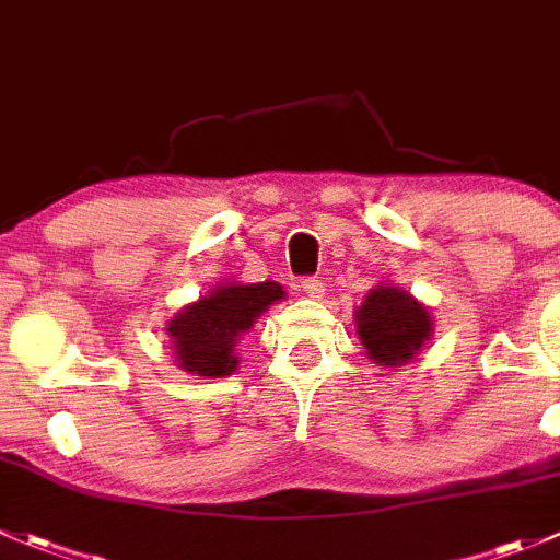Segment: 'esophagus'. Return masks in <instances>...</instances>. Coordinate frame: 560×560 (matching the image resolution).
Instances as JSON below:
<instances>
[{
  "mask_svg": "<svg viewBox=\"0 0 560 560\" xmlns=\"http://www.w3.org/2000/svg\"><path fill=\"white\" fill-rule=\"evenodd\" d=\"M301 290H303V295H308V298H323L325 287L317 276H306V279H301Z\"/></svg>",
  "mask_w": 560,
  "mask_h": 560,
  "instance_id": "obj_1",
  "label": "esophagus"
}]
</instances>
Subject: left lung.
Here are the masks:
<instances>
[{"mask_svg":"<svg viewBox=\"0 0 560 560\" xmlns=\"http://www.w3.org/2000/svg\"><path fill=\"white\" fill-rule=\"evenodd\" d=\"M355 330L374 363L401 366L432 339V314L399 287L377 284L355 308Z\"/></svg>","mask_w":560,"mask_h":560,"instance_id":"obj_1","label":"left lung"}]
</instances>
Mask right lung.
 Instances as JSON below:
<instances>
[{"mask_svg":"<svg viewBox=\"0 0 560 560\" xmlns=\"http://www.w3.org/2000/svg\"><path fill=\"white\" fill-rule=\"evenodd\" d=\"M284 298L276 281L221 284L210 295L188 303L166 325L175 361L183 372L199 377H226L237 369L235 347L259 314Z\"/></svg>","mask_w":560,"mask_h":560,"instance_id":"add662e5","label":"right lung"}]
</instances>
